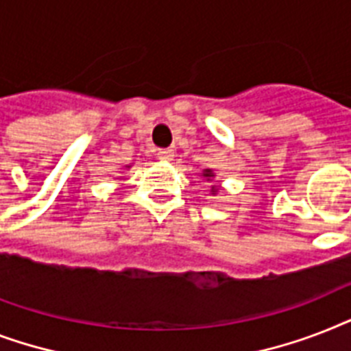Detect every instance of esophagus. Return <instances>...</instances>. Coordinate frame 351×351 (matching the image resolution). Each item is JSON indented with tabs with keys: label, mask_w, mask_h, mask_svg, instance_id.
Segmentation results:
<instances>
[{
	"label": "esophagus",
	"mask_w": 351,
	"mask_h": 351,
	"mask_svg": "<svg viewBox=\"0 0 351 351\" xmlns=\"http://www.w3.org/2000/svg\"><path fill=\"white\" fill-rule=\"evenodd\" d=\"M156 154H158L160 160H165V162H167V160H173V156H175V151H173V149H160Z\"/></svg>",
	"instance_id": "34e87169"
}]
</instances>
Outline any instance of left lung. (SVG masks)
Masks as SVG:
<instances>
[{"label": "left lung", "instance_id": "1", "mask_svg": "<svg viewBox=\"0 0 351 351\" xmlns=\"http://www.w3.org/2000/svg\"><path fill=\"white\" fill-rule=\"evenodd\" d=\"M202 175L204 176H206V178H208V180H211V178H213V171H211V169H204V173H202ZM211 191H213V195H215V193H217V189H215V187H213V189H211Z\"/></svg>", "mask_w": 351, "mask_h": 351}]
</instances>
